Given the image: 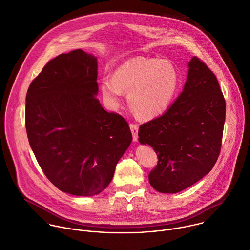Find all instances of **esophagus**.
Instances as JSON below:
<instances>
[{
	"instance_id": "1",
	"label": "esophagus",
	"mask_w": 250,
	"mask_h": 250,
	"mask_svg": "<svg viewBox=\"0 0 250 250\" xmlns=\"http://www.w3.org/2000/svg\"><path fill=\"white\" fill-rule=\"evenodd\" d=\"M129 127H130V130H131V133H132L133 141H137V139H138V125L130 124Z\"/></svg>"
}]
</instances>
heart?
Segmentation results:
<instances>
[{"label": "heart", "mask_w": 250, "mask_h": 250, "mask_svg": "<svg viewBox=\"0 0 250 250\" xmlns=\"http://www.w3.org/2000/svg\"><path fill=\"white\" fill-rule=\"evenodd\" d=\"M179 83L178 71L170 60L134 56L116 69L113 79L104 78L100 90L113 109L121 104L123 91L128 93V104L135 116L151 120L170 106Z\"/></svg>", "instance_id": "heart-1"}]
</instances>
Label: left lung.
I'll list each match as a JSON object with an SVG mask.
<instances>
[{
	"mask_svg": "<svg viewBox=\"0 0 250 250\" xmlns=\"http://www.w3.org/2000/svg\"><path fill=\"white\" fill-rule=\"evenodd\" d=\"M183 91L161 117L140 125L138 140L158 154L149 174L160 193H178L207 175L221 150L226 103L213 72L194 56Z\"/></svg>",
	"mask_w": 250,
	"mask_h": 250,
	"instance_id": "8db88e82",
	"label": "left lung"
}]
</instances>
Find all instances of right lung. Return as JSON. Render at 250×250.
Returning <instances> with one entry per match:
<instances>
[{"instance_id":"1","label":"right lung","mask_w":250,"mask_h":250,"mask_svg":"<svg viewBox=\"0 0 250 250\" xmlns=\"http://www.w3.org/2000/svg\"><path fill=\"white\" fill-rule=\"evenodd\" d=\"M97 93V59L76 49L48 61L26 94L33 153L47 179L74 196L102 192L132 141L127 122L105 111Z\"/></svg>"}]
</instances>
